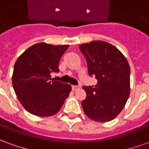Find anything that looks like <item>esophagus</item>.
I'll return each mask as SVG.
<instances>
[{
	"instance_id": "esophagus-1",
	"label": "esophagus",
	"mask_w": 149,
	"mask_h": 149,
	"mask_svg": "<svg viewBox=\"0 0 149 149\" xmlns=\"http://www.w3.org/2000/svg\"><path fill=\"white\" fill-rule=\"evenodd\" d=\"M78 89H79V86H76V85H73L72 90L73 91H76Z\"/></svg>"
}]
</instances>
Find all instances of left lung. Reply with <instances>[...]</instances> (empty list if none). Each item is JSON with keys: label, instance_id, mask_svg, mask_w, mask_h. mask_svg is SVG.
<instances>
[{"label": "left lung", "instance_id": "obj_1", "mask_svg": "<svg viewBox=\"0 0 149 149\" xmlns=\"http://www.w3.org/2000/svg\"><path fill=\"white\" fill-rule=\"evenodd\" d=\"M81 53L88 64V74L95 76V86L84 87L87 96L82 106L89 118L111 121L123 109L130 93V66L123 54L104 41L81 45Z\"/></svg>", "mask_w": 149, "mask_h": 149}]
</instances>
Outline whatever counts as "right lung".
I'll return each mask as SVG.
<instances>
[{"label":"right lung","instance_id":"right-lung-1","mask_svg":"<svg viewBox=\"0 0 149 149\" xmlns=\"http://www.w3.org/2000/svg\"><path fill=\"white\" fill-rule=\"evenodd\" d=\"M69 45L39 43L31 46L14 64L13 88L26 110L40 117L52 116L61 109L71 86L51 79L59 72V61Z\"/></svg>","mask_w":149,"mask_h":149}]
</instances>
